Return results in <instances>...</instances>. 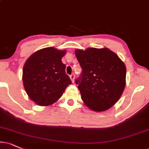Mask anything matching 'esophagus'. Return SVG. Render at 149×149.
<instances>
[{
	"label": "esophagus",
	"instance_id": "1",
	"mask_svg": "<svg viewBox=\"0 0 149 149\" xmlns=\"http://www.w3.org/2000/svg\"><path fill=\"white\" fill-rule=\"evenodd\" d=\"M74 77H75V75L74 74H71L70 76V79L72 83H74Z\"/></svg>",
	"mask_w": 149,
	"mask_h": 149
}]
</instances>
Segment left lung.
I'll return each mask as SVG.
<instances>
[{
	"instance_id": "left-lung-1",
	"label": "left lung",
	"mask_w": 149,
	"mask_h": 149,
	"mask_svg": "<svg viewBox=\"0 0 149 149\" xmlns=\"http://www.w3.org/2000/svg\"><path fill=\"white\" fill-rule=\"evenodd\" d=\"M75 55L82 68L81 77L75 81L82 101L93 111H107L125 88V64L107 47L77 49Z\"/></svg>"
}]
</instances>
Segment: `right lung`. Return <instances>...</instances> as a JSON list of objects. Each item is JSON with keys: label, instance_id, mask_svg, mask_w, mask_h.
Masks as SVG:
<instances>
[{"label": "right lung", "instance_id": "obj_1", "mask_svg": "<svg viewBox=\"0 0 149 149\" xmlns=\"http://www.w3.org/2000/svg\"><path fill=\"white\" fill-rule=\"evenodd\" d=\"M65 54L66 50L45 47L33 53L24 64V88L30 100L38 106L54 104L72 84L61 61Z\"/></svg>", "mask_w": 149, "mask_h": 149}]
</instances>
